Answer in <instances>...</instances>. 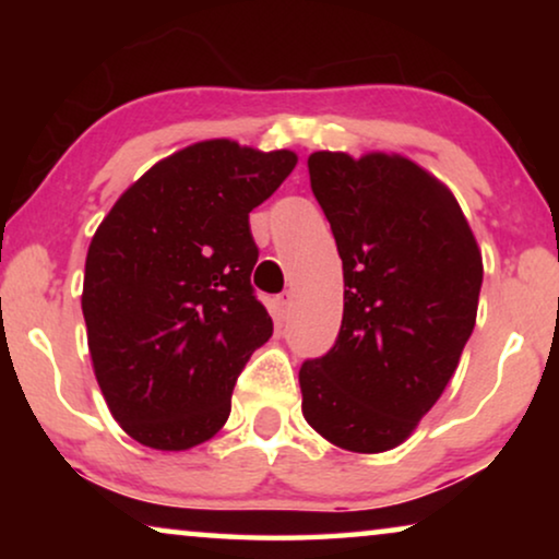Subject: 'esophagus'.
Returning a JSON list of instances; mask_svg holds the SVG:
<instances>
[{"label":"esophagus","mask_w":559,"mask_h":559,"mask_svg":"<svg viewBox=\"0 0 559 559\" xmlns=\"http://www.w3.org/2000/svg\"><path fill=\"white\" fill-rule=\"evenodd\" d=\"M293 302H295L293 293H282V295L277 297V316H280V318H287L289 310H293Z\"/></svg>","instance_id":"obj_1"}]
</instances>
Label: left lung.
I'll list each match as a JSON object with an SVG mask.
<instances>
[{"label":"left lung","mask_w":559,"mask_h":559,"mask_svg":"<svg viewBox=\"0 0 559 559\" xmlns=\"http://www.w3.org/2000/svg\"><path fill=\"white\" fill-rule=\"evenodd\" d=\"M310 188L343 262V320L300 369L302 415L350 453L404 442L476 325L484 262L455 195L402 155L312 152Z\"/></svg>","instance_id":"8db88e82"}]
</instances>
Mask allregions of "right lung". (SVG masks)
<instances>
[{"instance_id": "right-lung-1", "label": "right lung", "mask_w": 559, "mask_h": 559, "mask_svg": "<svg viewBox=\"0 0 559 559\" xmlns=\"http://www.w3.org/2000/svg\"><path fill=\"white\" fill-rule=\"evenodd\" d=\"M289 150L205 140L152 165L96 228L81 308L94 373L129 438L188 450L226 425L272 335L251 287L249 213L295 170Z\"/></svg>"}]
</instances>
